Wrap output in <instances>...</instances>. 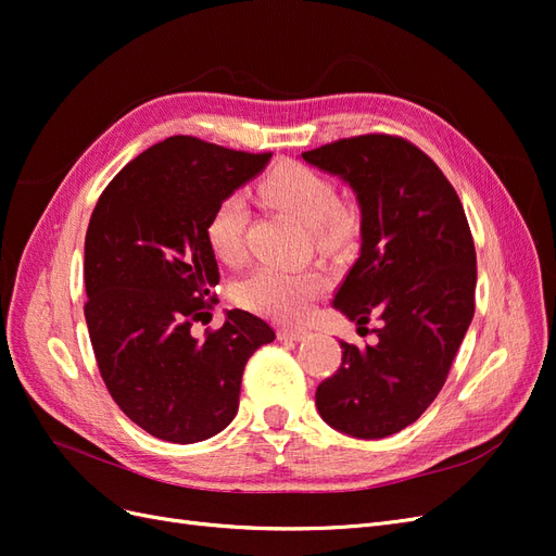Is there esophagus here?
Returning a JSON list of instances; mask_svg holds the SVG:
<instances>
[{
  "instance_id": "esophagus-1",
  "label": "esophagus",
  "mask_w": 556,
  "mask_h": 556,
  "mask_svg": "<svg viewBox=\"0 0 556 556\" xmlns=\"http://www.w3.org/2000/svg\"><path fill=\"white\" fill-rule=\"evenodd\" d=\"M308 336V331L306 329H294V327H282V329H278V339L280 341H304Z\"/></svg>"
}]
</instances>
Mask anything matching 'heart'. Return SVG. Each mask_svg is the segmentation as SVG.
<instances>
[{
  "instance_id": "b5f03b06",
  "label": "heart",
  "mask_w": 556,
  "mask_h": 556,
  "mask_svg": "<svg viewBox=\"0 0 556 556\" xmlns=\"http://www.w3.org/2000/svg\"><path fill=\"white\" fill-rule=\"evenodd\" d=\"M260 192L268 204L292 215L304 227H311L313 241L323 250L348 245L359 229L357 211L343 204L329 176L299 162H282L268 172ZM248 204L239 192L225 194L213 206L206 223V239L217 260L237 264L245 257ZM325 276L311 271H285L262 264L237 282L233 296L241 306L268 315L282 323H296L306 317L317 294L325 290Z\"/></svg>"
}]
</instances>
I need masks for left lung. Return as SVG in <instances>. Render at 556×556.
<instances>
[{"instance_id": "1", "label": "left lung", "mask_w": 556, "mask_h": 556, "mask_svg": "<svg viewBox=\"0 0 556 556\" xmlns=\"http://www.w3.org/2000/svg\"><path fill=\"white\" fill-rule=\"evenodd\" d=\"M341 176L362 208V248L333 306L374 345L341 341V366L315 392L325 422L355 439L413 425L447 380L476 313V245L462 201L425 150L394 134H362L301 155Z\"/></svg>"}]
</instances>
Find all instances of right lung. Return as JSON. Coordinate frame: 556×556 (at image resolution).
Instances as JSON below:
<instances>
[{"mask_svg":"<svg viewBox=\"0 0 556 556\" xmlns=\"http://www.w3.org/2000/svg\"><path fill=\"white\" fill-rule=\"evenodd\" d=\"M268 160L169 137L123 166L92 211L83 274L94 359L117 408L155 439L185 445L223 431L252 352L276 339L239 308L204 339L192 336L220 280L208 215Z\"/></svg>","mask_w":556,"mask_h":556,"instance_id":"obj_1","label":"right lung"}]
</instances>
